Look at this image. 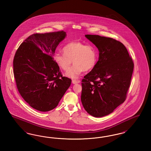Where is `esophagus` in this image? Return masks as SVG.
<instances>
[{
  "label": "esophagus",
  "instance_id": "obj_1",
  "mask_svg": "<svg viewBox=\"0 0 151 151\" xmlns=\"http://www.w3.org/2000/svg\"><path fill=\"white\" fill-rule=\"evenodd\" d=\"M80 82V81L79 80H72V83L73 84H77L79 83Z\"/></svg>",
  "mask_w": 151,
  "mask_h": 151
}]
</instances>
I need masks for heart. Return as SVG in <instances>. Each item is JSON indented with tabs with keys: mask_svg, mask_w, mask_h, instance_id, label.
<instances>
[{
	"mask_svg": "<svg viewBox=\"0 0 151 151\" xmlns=\"http://www.w3.org/2000/svg\"><path fill=\"white\" fill-rule=\"evenodd\" d=\"M63 53L57 52L54 59L58 66L63 71H67L72 63H74L66 73L71 78H77L84 71L93 70L97 63L99 52L97 48L91 44L79 41H71L63 47Z\"/></svg>",
	"mask_w": 151,
	"mask_h": 151,
	"instance_id": "1",
	"label": "heart"
}]
</instances>
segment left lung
I'll return each mask as SVG.
<instances>
[{
    "label": "left lung",
    "mask_w": 151,
    "mask_h": 151,
    "mask_svg": "<svg viewBox=\"0 0 151 151\" xmlns=\"http://www.w3.org/2000/svg\"><path fill=\"white\" fill-rule=\"evenodd\" d=\"M86 37L97 47L96 67L82 80L81 101L85 110L94 117L112 113L126 99L134 62L121 42L99 35Z\"/></svg>",
    "instance_id": "left-lung-1"
}]
</instances>
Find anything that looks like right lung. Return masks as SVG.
I'll return each instance as SVG.
<instances>
[{"mask_svg":"<svg viewBox=\"0 0 151 151\" xmlns=\"http://www.w3.org/2000/svg\"><path fill=\"white\" fill-rule=\"evenodd\" d=\"M66 33L62 30L29 36L14 59V74L18 91L29 105L40 111L57 106L71 80L63 76L54 59L55 51Z\"/></svg>","mask_w":151,"mask_h":151,"instance_id":"1","label":"right lung"}]
</instances>
